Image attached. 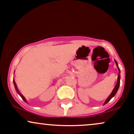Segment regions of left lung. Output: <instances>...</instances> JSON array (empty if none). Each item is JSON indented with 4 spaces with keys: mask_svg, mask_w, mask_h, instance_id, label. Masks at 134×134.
<instances>
[{
    "mask_svg": "<svg viewBox=\"0 0 134 134\" xmlns=\"http://www.w3.org/2000/svg\"><path fill=\"white\" fill-rule=\"evenodd\" d=\"M115 63H116V65L117 66V67H118V71H119V74H118V80H117V83L116 84V85H115V88H113L112 92H111V94H110V96L108 97L107 99H106L105 102H104V105H105V104H107L108 102H109L110 100L114 96L115 94H116V92H117V91H118V90L119 88V87H120V68H119L118 63H117L116 61V60H115Z\"/></svg>",
    "mask_w": 134,
    "mask_h": 134,
    "instance_id": "obj_1",
    "label": "left lung"
}]
</instances>
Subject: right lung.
I'll return each instance as SVG.
<instances>
[{"label": "right lung", "instance_id": "obj_1", "mask_svg": "<svg viewBox=\"0 0 134 134\" xmlns=\"http://www.w3.org/2000/svg\"><path fill=\"white\" fill-rule=\"evenodd\" d=\"M13 83H14V87H15V90H16V92L18 93V94L22 98V99H23V100L24 101H25V102H27V100H26V99H25V98H24V96L23 94H21V93L19 92V91L18 90V87H17V85H16V82H15V81H14V79H13Z\"/></svg>", "mask_w": 134, "mask_h": 134}]
</instances>
